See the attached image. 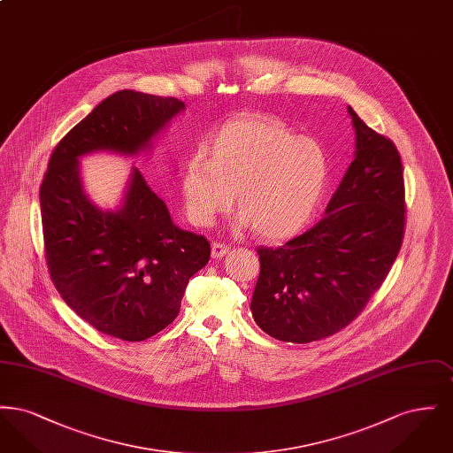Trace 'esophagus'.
Returning a JSON list of instances; mask_svg holds the SVG:
<instances>
[{"mask_svg": "<svg viewBox=\"0 0 453 453\" xmlns=\"http://www.w3.org/2000/svg\"><path fill=\"white\" fill-rule=\"evenodd\" d=\"M229 246L227 244H224V242H214L212 244V257L214 258H222V257H226L227 253H229Z\"/></svg>", "mask_w": 453, "mask_h": 453, "instance_id": "1", "label": "esophagus"}]
</instances>
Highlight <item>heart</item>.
Returning <instances> with one entry per match:
<instances>
[{"instance_id": "heart-1", "label": "heart", "mask_w": 453, "mask_h": 453, "mask_svg": "<svg viewBox=\"0 0 453 453\" xmlns=\"http://www.w3.org/2000/svg\"><path fill=\"white\" fill-rule=\"evenodd\" d=\"M181 168L187 216L207 227L227 212L236 192L237 224L266 239L296 234L312 216L327 183V157L309 137L266 113L227 120Z\"/></svg>"}]
</instances>
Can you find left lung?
<instances>
[{
	"mask_svg": "<svg viewBox=\"0 0 453 453\" xmlns=\"http://www.w3.org/2000/svg\"><path fill=\"white\" fill-rule=\"evenodd\" d=\"M357 132L351 161L326 216L279 248L259 246L251 312L259 327L288 343L342 331L380 288L406 227L403 161L395 144L348 107Z\"/></svg>",
	"mask_w": 453,
	"mask_h": 453,
	"instance_id": "1",
	"label": "left lung"
}]
</instances>
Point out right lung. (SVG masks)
I'll use <instances>...</instances> for the list:
<instances>
[{
  "instance_id": "1",
  "label": "right lung",
  "mask_w": 453,
  "mask_h": 453,
  "mask_svg": "<svg viewBox=\"0 0 453 453\" xmlns=\"http://www.w3.org/2000/svg\"><path fill=\"white\" fill-rule=\"evenodd\" d=\"M183 108L173 96L117 91L65 134L43 174L50 280L81 319L124 342L148 340L174 321L190 277L209 263L211 242L173 224L137 168L120 209H96L83 194L78 157L100 150L135 154Z\"/></svg>"
}]
</instances>
